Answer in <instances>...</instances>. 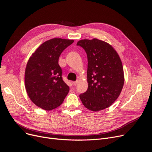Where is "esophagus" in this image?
Returning <instances> with one entry per match:
<instances>
[{
	"label": "esophagus",
	"instance_id": "1",
	"mask_svg": "<svg viewBox=\"0 0 152 152\" xmlns=\"http://www.w3.org/2000/svg\"><path fill=\"white\" fill-rule=\"evenodd\" d=\"M77 81H74L72 83V84H73V85H75V86H76L77 85Z\"/></svg>",
	"mask_w": 152,
	"mask_h": 152
}]
</instances>
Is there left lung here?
I'll list each match as a JSON object with an SVG mask.
<instances>
[{
	"mask_svg": "<svg viewBox=\"0 0 152 152\" xmlns=\"http://www.w3.org/2000/svg\"><path fill=\"white\" fill-rule=\"evenodd\" d=\"M87 54V91L80 95L83 105L93 111L107 108L118 98L125 77L121 59L111 45L98 39L77 42Z\"/></svg>",
	"mask_w": 152,
	"mask_h": 152,
	"instance_id": "1",
	"label": "left lung"
}]
</instances>
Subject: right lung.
I'll return each mask as SVG.
<instances>
[{
  "label": "right lung",
  "mask_w": 152,
  "mask_h": 152,
  "mask_svg": "<svg viewBox=\"0 0 152 152\" xmlns=\"http://www.w3.org/2000/svg\"><path fill=\"white\" fill-rule=\"evenodd\" d=\"M74 40L54 38L43 42L32 53L26 67L25 88L28 96L38 107L52 110L59 106L69 88L62 79L58 64L62 52Z\"/></svg>",
  "instance_id": "add662e5"
}]
</instances>
